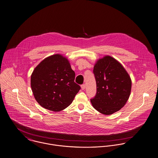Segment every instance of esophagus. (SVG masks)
I'll use <instances>...</instances> for the list:
<instances>
[{
    "label": "esophagus",
    "instance_id": "34e87169",
    "mask_svg": "<svg viewBox=\"0 0 158 158\" xmlns=\"http://www.w3.org/2000/svg\"><path fill=\"white\" fill-rule=\"evenodd\" d=\"M81 89H82L83 90H84V89H85V88H86V86H85V84H83V85H81Z\"/></svg>",
    "mask_w": 158,
    "mask_h": 158
}]
</instances>
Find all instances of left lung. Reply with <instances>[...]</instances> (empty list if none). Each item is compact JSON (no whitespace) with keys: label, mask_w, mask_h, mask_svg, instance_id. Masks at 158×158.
Segmentation results:
<instances>
[{"label":"left lung","mask_w":158,"mask_h":158,"mask_svg":"<svg viewBox=\"0 0 158 158\" xmlns=\"http://www.w3.org/2000/svg\"><path fill=\"white\" fill-rule=\"evenodd\" d=\"M93 72L97 84L96 95L90 99L93 107L104 115L119 110L128 100L131 92V81L128 73L110 56L98 60Z\"/></svg>","instance_id":"1"}]
</instances>
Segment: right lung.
<instances>
[{
  "label": "right lung",
  "instance_id": "1",
  "mask_svg": "<svg viewBox=\"0 0 158 158\" xmlns=\"http://www.w3.org/2000/svg\"><path fill=\"white\" fill-rule=\"evenodd\" d=\"M68 60L59 54L46 58L34 69L31 86L34 98L44 108L58 112L68 107L81 87Z\"/></svg>",
  "mask_w": 158,
  "mask_h": 158
}]
</instances>
